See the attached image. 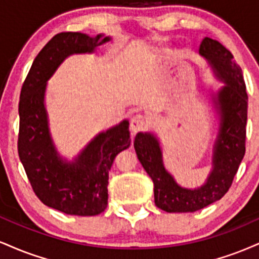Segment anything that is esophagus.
<instances>
[{"label":"esophagus","instance_id":"34e87169","mask_svg":"<svg viewBox=\"0 0 259 259\" xmlns=\"http://www.w3.org/2000/svg\"><path fill=\"white\" fill-rule=\"evenodd\" d=\"M146 126V119L140 114H136L132 118V121H130V129H132V133L135 135L136 133H139L140 130L145 129Z\"/></svg>","mask_w":259,"mask_h":259}]
</instances>
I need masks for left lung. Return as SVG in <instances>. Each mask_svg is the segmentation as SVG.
Returning a JSON list of instances; mask_svg holds the SVG:
<instances>
[{
	"instance_id": "obj_1",
	"label": "left lung",
	"mask_w": 259,
	"mask_h": 259,
	"mask_svg": "<svg viewBox=\"0 0 259 259\" xmlns=\"http://www.w3.org/2000/svg\"><path fill=\"white\" fill-rule=\"evenodd\" d=\"M199 55L208 64L214 79L223 83L207 93L216 116V136L205 182L195 188L177 183L165 167L157 133L141 132L134 141L140 163L153 181L155 205L166 212H194L220 200L232 186L245 155L247 94L241 68L228 49L208 37L202 39Z\"/></svg>"
}]
</instances>
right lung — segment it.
I'll return each instance as SVG.
<instances>
[{"label": "right lung", "instance_id": "right-lung-1", "mask_svg": "<svg viewBox=\"0 0 259 259\" xmlns=\"http://www.w3.org/2000/svg\"><path fill=\"white\" fill-rule=\"evenodd\" d=\"M111 36L55 35L38 53L23 84L18 152L33 192L43 204L66 214L95 216L107 207L108 174L116 155L129 148V120L99 133L72 159L58 151L46 105L48 80L68 57L93 54Z\"/></svg>", "mask_w": 259, "mask_h": 259}]
</instances>
